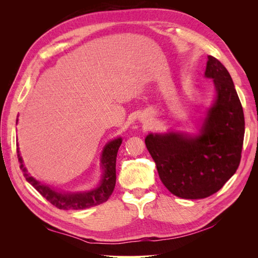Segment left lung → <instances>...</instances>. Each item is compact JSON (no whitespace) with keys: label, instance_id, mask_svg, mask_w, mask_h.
Instances as JSON below:
<instances>
[{"label":"left lung","instance_id":"1","mask_svg":"<svg viewBox=\"0 0 258 258\" xmlns=\"http://www.w3.org/2000/svg\"><path fill=\"white\" fill-rule=\"evenodd\" d=\"M205 75L213 80L216 96L199 135L168 132L145 138L161 182L183 199L207 198L220 190L241 160L245 123L231 76L212 56Z\"/></svg>","mask_w":258,"mask_h":258}]
</instances>
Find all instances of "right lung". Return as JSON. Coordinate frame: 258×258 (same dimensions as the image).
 Segmentation results:
<instances>
[{
  "label": "right lung",
  "mask_w": 258,
  "mask_h": 258,
  "mask_svg": "<svg viewBox=\"0 0 258 258\" xmlns=\"http://www.w3.org/2000/svg\"><path fill=\"white\" fill-rule=\"evenodd\" d=\"M121 142V138H117L104 146L102 156H101V167L103 170L102 179L97 188L84 192H61L36 181L33 176L28 173L26 167L23 166L18 147L17 156L20 169L27 181L52 206L61 210H83L103 204L110 198L116 184V157Z\"/></svg>",
  "instance_id": "1"
}]
</instances>
